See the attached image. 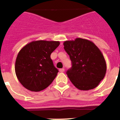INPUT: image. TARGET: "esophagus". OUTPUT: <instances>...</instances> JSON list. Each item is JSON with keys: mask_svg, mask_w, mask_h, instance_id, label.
I'll return each instance as SVG.
<instances>
[{"mask_svg": "<svg viewBox=\"0 0 120 120\" xmlns=\"http://www.w3.org/2000/svg\"><path fill=\"white\" fill-rule=\"evenodd\" d=\"M64 71H65L64 68H61V69H59V71L61 72V73H63V72H64Z\"/></svg>", "mask_w": 120, "mask_h": 120, "instance_id": "esophagus-1", "label": "esophagus"}]
</instances>
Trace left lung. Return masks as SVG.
<instances>
[{
	"label": "left lung",
	"mask_w": 120,
	"mask_h": 120,
	"mask_svg": "<svg viewBox=\"0 0 120 120\" xmlns=\"http://www.w3.org/2000/svg\"><path fill=\"white\" fill-rule=\"evenodd\" d=\"M63 44L71 61V68L66 73L72 83L80 90L97 87L106 72L101 51L92 41L80 38L65 41Z\"/></svg>",
	"instance_id": "left-lung-1"
}]
</instances>
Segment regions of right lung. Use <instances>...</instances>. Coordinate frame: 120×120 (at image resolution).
I'll list each match as a JSON object with an SVG mask.
<instances>
[{
  "instance_id": "add662e5",
  "label": "right lung",
  "mask_w": 120,
  "mask_h": 120,
  "mask_svg": "<svg viewBox=\"0 0 120 120\" xmlns=\"http://www.w3.org/2000/svg\"><path fill=\"white\" fill-rule=\"evenodd\" d=\"M59 41H34L20 50L15 64L18 80L27 90L38 92L52 83L58 70L50 58Z\"/></svg>"
}]
</instances>
